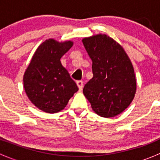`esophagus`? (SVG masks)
<instances>
[{
    "label": "esophagus",
    "mask_w": 160,
    "mask_h": 160,
    "mask_svg": "<svg viewBox=\"0 0 160 160\" xmlns=\"http://www.w3.org/2000/svg\"><path fill=\"white\" fill-rule=\"evenodd\" d=\"M77 86H78L79 89H80V90L83 89V82L82 81V80H78V81L77 82Z\"/></svg>",
    "instance_id": "esophagus-1"
}]
</instances>
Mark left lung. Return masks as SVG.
I'll return each mask as SVG.
<instances>
[{
  "mask_svg": "<svg viewBox=\"0 0 160 160\" xmlns=\"http://www.w3.org/2000/svg\"><path fill=\"white\" fill-rule=\"evenodd\" d=\"M92 60L93 78L83 92L99 116L111 118L129 106L136 91L133 66L122 46L107 35L82 40Z\"/></svg>",
  "mask_w": 160,
  "mask_h": 160,
  "instance_id": "obj_1",
  "label": "left lung"
}]
</instances>
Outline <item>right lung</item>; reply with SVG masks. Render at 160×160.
Masks as SVG:
<instances>
[{
	"instance_id": "1",
	"label": "right lung",
	"mask_w": 160,
	"mask_h": 160,
	"mask_svg": "<svg viewBox=\"0 0 160 160\" xmlns=\"http://www.w3.org/2000/svg\"><path fill=\"white\" fill-rule=\"evenodd\" d=\"M73 42L52 38L42 43L32 56L23 77L24 88L31 102L46 113L62 111L78 90L60 59Z\"/></svg>"
}]
</instances>
